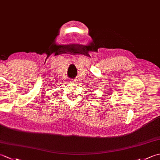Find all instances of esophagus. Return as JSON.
I'll return each mask as SVG.
<instances>
[{"mask_svg":"<svg viewBox=\"0 0 160 160\" xmlns=\"http://www.w3.org/2000/svg\"><path fill=\"white\" fill-rule=\"evenodd\" d=\"M70 82L71 84H76V80H73V79H71V80H70Z\"/></svg>","mask_w":160,"mask_h":160,"instance_id":"esophagus-1","label":"esophagus"}]
</instances>
